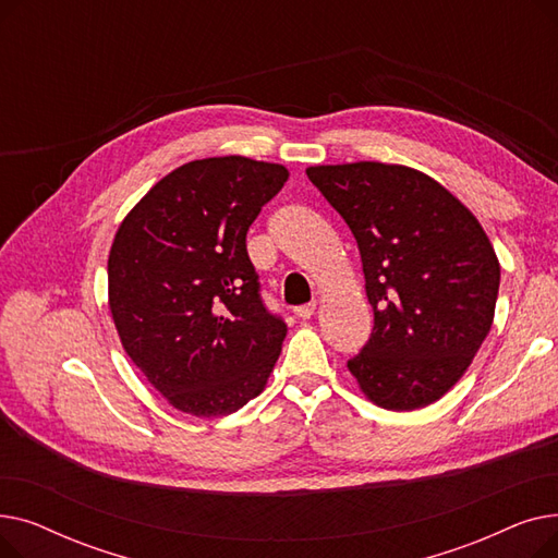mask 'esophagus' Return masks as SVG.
I'll list each match as a JSON object with an SVG mask.
<instances>
[{"mask_svg":"<svg viewBox=\"0 0 558 558\" xmlns=\"http://www.w3.org/2000/svg\"><path fill=\"white\" fill-rule=\"evenodd\" d=\"M314 310H316V303H307V305H299V307L294 310V314H296L299 318H310V316L314 314Z\"/></svg>","mask_w":558,"mask_h":558,"instance_id":"obj_1","label":"esophagus"}]
</instances>
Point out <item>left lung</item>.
I'll use <instances>...</instances> for the list:
<instances>
[{"label": "left lung", "mask_w": 558, "mask_h": 558, "mask_svg": "<svg viewBox=\"0 0 558 558\" xmlns=\"http://www.w3.org/2000/svg\"><path fill=\"white\" fill-rule=\"evenodd\" d=\"M307 179L355 234L373 332L348 368L379 407L441 398L484 343L500 262L473 213L402 165L310 167Z\"/></svg>", "instance_id": "8db88e82"}]
</instances>
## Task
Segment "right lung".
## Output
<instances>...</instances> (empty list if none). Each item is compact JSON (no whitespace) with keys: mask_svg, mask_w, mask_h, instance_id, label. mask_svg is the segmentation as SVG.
Returning <instances> with one entry per match:
<instances>
[{"mask_svg":"<svg viewBox=\"0 0 558 558\" xmlns=\"http://www.w3.org/2000/svg\"><path fill=\"white\" fill-rule=\"evenodd\" d=\"M287 169L242 156L173 169L129 213L108 257L114 328L133 364L185 414L217 418L259 396L287 324L262 301L248 226Z\"/></svg>","mask_w":558,"mask_h":558,"instance_id":"right-lung-1","label":"right lung"}]
</instances>
